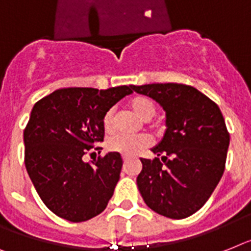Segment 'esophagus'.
<instances>
[{
  "label": "esophagus",
  "mask_w": 251,
  "mask_h": 251,
  "mask_svg": "<svg viewBox=\"0 0 251 251\" xmlns=\"http://www.w3.org/2000/svg\"><path fill=\"white\" fill-rule=\"evenodd\" d=\"M130 159H131V157H130V155H122V161L125 162H127V161H130Z\"/></svg>",
  "instance_id": "esophagus-1"
}]
</instances>
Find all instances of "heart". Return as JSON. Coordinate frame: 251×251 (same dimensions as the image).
I'll return each mask as SVG.
<instances>
[{"label":"heart","instance_id":"heart-1","mask_svg":"<svg viewBox=\"0 0 251 251\" xmlns=\"http://www.w3.org/2000/svg\"><path fill=\"white\" fill-rule=\"evenodd\" d=\"M130 108L136 113V115L143 120V121H149V120L155 115L157 107L155 103L145 96H136L131 98L129 102ZM103 129L106 131H111L113 125V112L112 109H108L102 119ZM149 144V140L147 136H129V135H115L109 139L107 143V148L111 151L121 153L124 155L136 154L138 151H142Z\"/></svg>","mask_w":251,"mask_h":251}]
</instances>
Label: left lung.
<instances>
[{
  "instance_id": "8db88e82",
  "label": "left lung",
  "mask_w": 251,
  "mask_h": 251,
  "mask_svg": "<svg viewBox=\"0 0 251 251\" xmlns=\"http://www.w3.org/2000/svg\"><path fill=\"white\" fill-rule=\"evenodd\" d=\"M131 89L163 107L167 126L161 143L151 149L157 157L140 159L139 191L155 213L186 218L205 204L225 171L229 134L222 112L205 94L185 84H145Z\"/></svg>"
}]
</instances>
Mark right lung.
<instances>
[{"label": "right lung", "mask_w": 251, "mask_h": 251, "mask_svg": "<svg viewBox=\"0 0 251 251\" xmlns=\"http://www.w3.org/2000/svg\"><path fill=\"white\" fill-rule=\"evenodd\" d=\"M131 93V85L62 88L34 104L24 130L25 167L56 216L84 222L106 209L120 180L121 155L111 151L92 163L83 157L103 142V115Z\"/></svg>", "instance_id": "right-lung-1"}]
</instances>
